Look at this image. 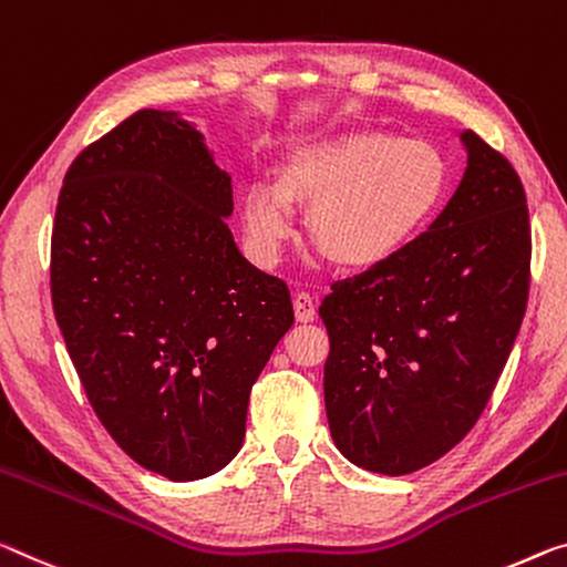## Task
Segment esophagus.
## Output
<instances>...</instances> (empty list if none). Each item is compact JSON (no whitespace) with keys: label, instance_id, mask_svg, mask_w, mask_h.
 <instances>
[{"label":"esophagus","instance_id":"1","mask_svg":"<svg viewBox=\"0 0 567 567\" xmlns=\"http://www.w3.org/2000/svg\"><path fill=\"white\" fill-rule=\"evenodd\" d=\"M292 305H295V318H298V322L316 320V300H312L310 292H295Z\"/></svg>","mask_w":567,"mask_h":567}]
</instances>
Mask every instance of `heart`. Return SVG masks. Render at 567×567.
I'll return each mask as SVG.
<instances>
[{
  "mask_svg": "<svg viewBox=\"0 0 567 567\" xmlns=\"http://www.w3.org/2000/svg\"><path fill=\"white\" fill-rule=\"evenodd\" d=\"M449 166L436 143L391 133H350L295 151L280 178H251L241 227L257 265L280 262L295 235V202L310 206V235L343 269L399 257L442 209Z\"/></svg>",
  "mask_w": 567,
  "mask_h": 567,
  "instance_id": "heart-1",
  "label": "heart"
}]
</instances>
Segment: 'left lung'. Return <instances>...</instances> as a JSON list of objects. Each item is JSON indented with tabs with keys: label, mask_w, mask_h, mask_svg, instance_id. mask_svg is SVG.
Returning <instances> with one entry per match:
<instances>
[{
	"label": "left lung",
	"mask_w": 567,
	"mask_h": 567,
	"mask_svg": "<svg viewBox=\"0 0 567 567\" xmlns=\"http://www.w3.org/2000/svg\"><path fill=\"white\" fill-rule=\"evenodd\" d=\"M466 168L424 235L320 305L326 411L340 454L411 474L477 424L523 326L529 214L509 161L462 131Z\"/></svg>",
	"instance_id": "left-lung-1"
}]
</instances>
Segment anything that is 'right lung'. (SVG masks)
Listing matches in <instances>:
<instances>
[{
    "label": "right lung",
    "instance_id": "obj_1",
    "mask_svg": "<svg viewBox=\"0 0 567 567\" xmlns=\"http://www.w3.org/2000/svg\"><path fill=\"white\" fill-rule=\"evenodd\" d=\"M231 176L176 111L143 107L68 168L52 308L87 401L133 462L171 482L219 472L249 391L295 322L280 277L227 227Z\"/></svg>",
    "mask_w": 567,
    "mask_h": 567
}]
</instances>
